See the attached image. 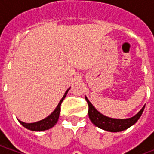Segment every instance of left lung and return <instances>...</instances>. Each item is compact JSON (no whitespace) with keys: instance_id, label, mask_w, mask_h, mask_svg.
Listing matches in <instances>:
<instances>
[{"instance_id":"1","label":"left lung","mask_w":154,"mask_h":154,"mask_svg":"<svg viewBox=\"0 0 154 154\" xmlns=\"http://www.w3.org/2000/svg\"><path fill=\"white\" fill-rule=\"evenodd\" d=\"M86 100L88 104V116L90 118L91 121L95 125L104 129L108 132H120L123 130L129 129V127L134 125L138 119L140 118V116L143 114V111L145 108V106H143L141 110H139L135 116L127 119H116V118H110L106 116H104L103 114L100 113L98 110L93 106V105L91 103V101L87 99V97H85Z\"/></svg>"}]
</instances>
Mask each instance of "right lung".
Masks as SVG:
<instances>
[{"label": "right lung", "mask_w": 154, "mask_h": 154, "mask_svg": "<svg viewBox=\"0 0 154 154\" xmlns=\"http://www.w3.org/2000/svg\"><path fill=\"white\" fill-rule=\"evenodd\" d=\"M69 90H70V88H68L66 91V92L64 93L63 97L61 99V100L59 101V103L57 106V107L55 108V110L49 116H47L46 118L41 119L39 121L34 123H25L18 119L19 122L25 128L29 129V130H32V131H44V130H47L48 129H51L52 127H54L57 124L58 118H59V115H60L61 104L63 102V100H64V98L66 97Z\"/></svg>", "instance_id": "1"}]
</instances>
